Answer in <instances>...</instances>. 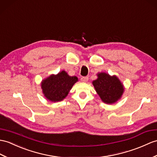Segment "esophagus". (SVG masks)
Listing matches in <instances>:
<instances>
[{"instance_id": "esophagus-1", "label": "esophagus", "mask_w": 157, "mask_h": 157, "mask_svg": "<svg viewBox=\"0 0 157 157\" xmlns=\"http://www.w3.org/2000/svg\"><path fill=\"white\" fill-rule=\"evenodd\" d=\"M88 77H82L81 78V80L82 82H87V81H88Z\"/></svg>"}]
</instances>
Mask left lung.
Instances as JSON below:
<instances>
[{
    "instance_id": "obj_1",
    "label": "left lung",
    "mask_w": 157,
    "mask_h": 157,
    "mask_svg": "<svg viewBox=\"0 0 157 157\" xmlns=\"http://www.w3.org/2000/svg\"><path fill=\"white\" fill-rule=\"evenodd\" d=\"M98 77L92 83L104 102L113 104L121 98L124 92L123 86L116 76L100 73L98 74Z\"/></svg>"
}]
</instances>
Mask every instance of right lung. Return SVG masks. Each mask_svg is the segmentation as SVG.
I'll use <instances>...</instances> for the list:
<instances>
[{
  "label": "right lung",
  "mask_w": 157,
  "mask_h": 157,
  "mask_svg": "<svg viewBox=\"0 0 157 157\" xmlns=\"http://www.w3.org/2000/svg\"><path fill=\"white\" fill-rule=\"evenodd\" d=\"M75 76H70L65 71L57 75H52L41 83L43 93L52 101L63 100L67 96L72 86L78 81Z\"/></svg>",
  "instance_id": "1"
}]
</instances>
